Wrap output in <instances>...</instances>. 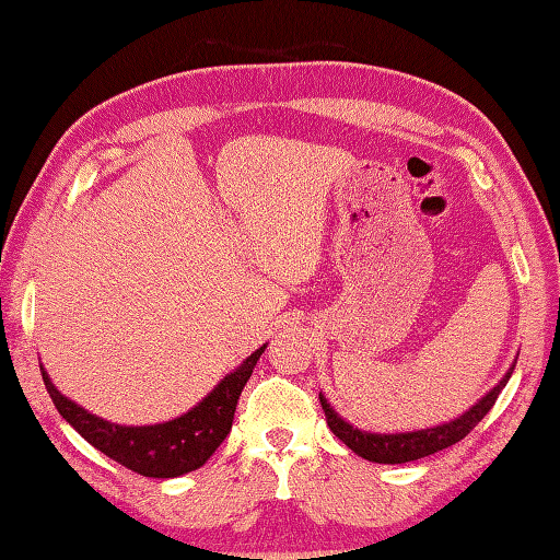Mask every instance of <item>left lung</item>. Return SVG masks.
Here are the masks:
<instances>
[{
  "label": "left lung",
  "instance_id": "obj_1",
  "mask_svg": "<svg viewBox=\"0 0 560 560\" xmlns=\"http://www.w3.org/2000/svg\"><path fill=\"white\" fill-rule=\"evenodd\" d=\"M515 363L517 359L508 368V373L498 380V385H493L477 404H471L467 411L459 413L457 419L445 421L440 425H431V428H421V431H404V433L361 431V428L351 425L347 419H341V416L331 409V404L327 401L323 392H319V401H323L331 433H335L343 445H349L355 455L377 464H407L428 455H435V452L459 443V440L491 411L498 395H501V389L508 385L510 375H513Z\"/></svg>",
  "mask_w": 560,
  "mask_h": 560
}]
</instances>
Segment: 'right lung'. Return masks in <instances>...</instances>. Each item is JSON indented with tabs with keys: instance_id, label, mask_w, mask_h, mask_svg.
I'll return each mask as SVG.
<instances>
[{
	"instance_id": "obj_1",
	"label": "right lung",
	"mask_w": 560,
	"mask_h": 560,
	"mask_svg": "<svg viewBox=\"0 0 560 560\" xmlns=\"http://www.w3.org/2000/svg\"><path fill=\"white\" fill-rule=\"evenodd\" d=\"M265 349L267 343L249 353L233 373L225 375L192 409L175 416L171 421L147 425H125L101 419V416L83 409L74 399L65 397L52 385L43 363L40 373L57 411L62 413V419L83 440H89L103 455L120 462L122 467L141 474V477L175 479L187 471L199 469L217 452L225 435L231 433L237 397H241Z\"/></svg>"
}]
</instances>
